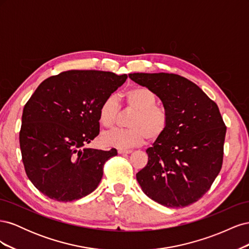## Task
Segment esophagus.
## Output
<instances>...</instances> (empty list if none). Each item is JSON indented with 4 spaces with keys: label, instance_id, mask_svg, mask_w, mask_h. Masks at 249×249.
Here are the masks:
<instances>
[{
    "label": "esophagus",
    "instance_id": "obj_1",
    "mask_svg": "<svg viewBox=\"0 0 249 249\" xmlns=\"http://www.w3.org/2000/svg\"><path fill=\"white\" fill-rule=\"evenodd\" d=\"M133 152L132 149H118V154L120 155H126V154H131Z\"/></svg>",
    "mask_w": 249,
    "mask_h": 249
}]
</instances>
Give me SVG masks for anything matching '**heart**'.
Instances as JSON below:
<instances>
[{
	"label": "heart",
	"mask_w": 249,
	"mask_h": 249,
	"mask_svg": "<svg viewBox=\"0 0 249 249\" xmlns=\"http://www.w3.org/2000/svg\"><path fill=\"white\" fill-rule=\"evenodd\" d=\"M127 106L136 110L132 116L130 129L114 130L105 133L102 142L105 145L119 149H127L141 145L146 138L156 140L166 132L169 115L166 109L157 106V95L146 87H135L124 93ZM119 111V105L114 95H108L99 108L100 124L105 127H112Z\"/></svg>",
	"instance_id": "1"
}]
</instances>
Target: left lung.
I'll use <instances>...</instances> for the list:
<instances>
[{"label":"left lung","instance_id":"left-lung-1","mask_svg":"<svg viewBox=\"0 0 249 249\" xmlns=\"http://www.w3.org/2000/svg\"><path fill=\"white\" fill-rule=\"evenodd\" d=\"M153 90L169 115L166 132L146 149L137 175L142 191L167 208L197 201L212 186L223 161L227 133L215 102L193 82L175 73H130Z\"/></svg>","mask_w":249,"mask_h":249}]
</instances>
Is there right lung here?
<instances>
[{
	"label": "right lung",
	"mask_w": 249,
	"mask_h": 249,
	"mask_svg": "<svg viewBox=\"0 0 249 249\" xmlns=\"http://www.w3.org/2000/svg\"><path fill=\"white\" fill-rule=\"evenodd\" d=\"M127 76L101 71H67L44 80L25 105L19 146L29 179L58 201L96 189L104 164L115 148H83L100 134L99 108Z\"/></svg>",
	"instance_id": "1"
}]
</instances>
